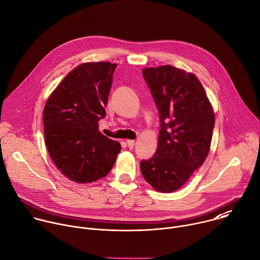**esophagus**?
<instances>
[{
    "mask_svg": "<svg viewBox=\"0 0 260 260\" xmlns=\"http://www.w3.org/2000/svg\"><path fill=\"white\" fill-rule=\"evenodd\" d=\"M126 144H127V147L129 148V149H133L134 146H135V141L134 140H126Z\"/></svg>",
    "mask_w": 260,
    "mask_h": 260,
    "instance_id": "34e87169",
    "label": "esophagus"
}]
</instances>
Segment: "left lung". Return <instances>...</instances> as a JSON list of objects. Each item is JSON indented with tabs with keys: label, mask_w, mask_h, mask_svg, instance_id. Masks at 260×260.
<instances>
[{
	"label": "left lung",
	"mask_w": 260,
	"mask_h": 260,
	"mask_svg": "<svg viewBox=\"0 0 260 260\" xmlns=\"http://www.w3.org/2000/svg\"><path fill=\"white\" fill-rule=\"evenodd\" d=\"M143 76L160 115L155 154L141 161L145 180L158 192L170 193L186 183L206 160L215 114L207 93L192 73L170 64L145 68Z\"/></svg>",
	"instance_id": "1"
}]
</instances>
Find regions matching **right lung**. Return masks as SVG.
<instances>
[{
  "instance_id": "add662e5",
  "label": "right lung",
  "mask_w": 260,
  "mask_h": 260,
  "mask_svg": "<svg viewBox=\"0 0 260 260\" xmlns=\"http://www.w3.org/2000/svg\"><path fill=\"white\" fill-rule=\"evenodd\" d=\"M117 64L84 62L51 92L43 113L48 153L60 173L76 183H91L112 169L121 146L99 132V120Z\"/></svg>"
}]
</instances>
